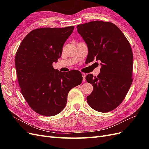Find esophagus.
I'll list each match as a JSON object with an SVG mask.
<instances>
[{"label": "esophagus", "instance_id": "34e87169", "mask_svg": "<svg viewBox=\"0 0 149 149\" xmlns=\"http://www.w3.org/2000/svg\"><path fill=\"white\" fill-rule=\"evenodd\" d=\"M81 74H82V76H83V81H86V75H85V74L84 73H81Z\"/></svg>", "mask_w": 149, "mask_h": 149}]
</instances>
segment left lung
I'll use <instances>...</instances> for the list:
<instances>
[{
  "instance_id": "1",
  "label": "left lung",
  "mask_w": 149,
  "mask_h": 149,
  "mask_svg": "<svg viewBox=\"0 0 149 149\" xmlns=\"http://www.w3.org/2000/svg\"><path fill=\"white\" fill-rule=\"evenodd\" d=\"M77 31L88 48L89 61H101L100 73L86 76L93 90L88 104L100 112H110L124 100L133 81V54L130 45L113 23L92 21L79 25Z\"/></svg>"
}]
</instances>
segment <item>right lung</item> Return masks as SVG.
Instances as JSON below:
<instances>
[{"label":"right lung","mask_w":149,"mask_h":149,"mask_svg":"<svg viewBox=\"0 0 149 149\" xmlns=\"http://www.w3.org/2000/svg\"><path fill=\"white\" fill-rule=\"evenodd\" d=\"M74 29V26L35 29L23 39L17 51L15 66L21 93L38 114L54 116L61 112L69 91L82 82L79 70L63 73L52 66Z\"/></svg>","instance_id":"add662e5"}]
</instances>
